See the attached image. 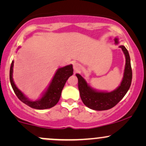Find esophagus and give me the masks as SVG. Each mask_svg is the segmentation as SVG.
Returning a JSON list of instances; mask_svg holds the SVG:
<instances>
[{
	"label": "esophagus",
	"mask_w": 146,
	"mask_h": 146,
	"mask_svg": "<svg viewBox=\"0 0 146 146\" xmlns=\"http://www.w3.org/2000/svg\"><path fill=\"white\" fill-rule=\"evenodd\" d=\"M73 67L75 71H78V70H80V67H81V65H80L79 63L74 62L73 64Z\"/></svg>",
	"instance_id": "obj_1"
}]
</instances>
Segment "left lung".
I'll use <instances>...</instances> for the list:
<instances>
[{
    "instance_id": "left-lung-1",
    "label": "left lung",
    "mask_w": 146,
    "mask_h": 146,
    "mask_svg": "<svg viewBox=\"0 0 146 146\" xmlns=\"http://www.w3.org/2000/svg\"><path fill=\"white\" fill-rule=\"evenodd\" d=\"M119 42L118 38H115V44H119ZM119 47L121 48L125 55V65L123 79L120 85L116 89L110 92L98 90L92 88L81 75L78 73L75 74L78 79V88L80 98L84 104L90 109L95 110L110 109L121 101L130 88L132 78L130 56L128 50L124 46L120 45Z\"/></svg>"
}]
</instances>
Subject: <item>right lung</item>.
<instances>
[{
  "mask_svg": "<svg viewBox=\"0 0 146 146\" xmlns=\"http://www.w3.org/2000/svg\"><path fill=\"white\" fill-rule=\"evenodd\" d=\"M14 62L12 61L11 67H10L9 79L10 83H11V87L14 90L15 94L22 102L29 106L31 108L38 110L48 109L56 106L60 100L62 90L64 86L65 83L66 82L68 78L73 74L72 64L58 68L47 88L42 94L41 98L33 101V100H29L15 84L14 80H13Z\"/></svg>",
  "mask_w": 146,
  "mask_h": 146,
  "instance_id": "add662e5",
  "label": "right lung"
}]
</instances>
